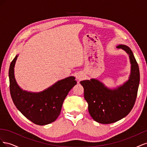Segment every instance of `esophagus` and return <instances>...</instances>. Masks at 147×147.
Here are the masks:
<instances>
[{
  "instance_id": "1",
  "label": "esophagus",
  "mask_w": 147,
  "mask_h": 147,
  "mask_svg": "<svg viewBox=\"0 0 147 147\" xmlns=\"http://www.w3.org/2000/svg\"><path fill=\"white\" fill-rule=\"evenodd\" d=\"M83 75H82V74H78L77 75V78L78 80H80L83 79Z\"/></svg>"
}]
</instances>
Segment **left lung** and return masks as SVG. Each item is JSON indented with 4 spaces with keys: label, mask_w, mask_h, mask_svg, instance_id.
<instances>
[{
    "label": "left lung",
    "mask_w": 147,
    "mask_h": 147,
    "mask_svg": "<svg viewBox=\"0 0 147 147\" xmlns=\"http://www.w3.org/2000/svg\"><path fill=\"white\" fill-rule=\"evenodd\" d=\"M117 48L129 55L131 74L127 82L112 90L96 79L80 82L89 113L94 121L102 124L113 123L127 116L134 107L137 96L140 82L139 65L129 48L124 45Z\"/></svg>",
    "instance_id": "obj_1"
}]
</instances>
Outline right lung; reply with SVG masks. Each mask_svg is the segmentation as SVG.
Wrapping results in <instances>:
<instances>
[{"mask_svg": "<svg viewBox=\"0 0 147 147\" xmlns=\"http://www.w3.org/2000/svg\"><path fill=\"white\" fill-rule=\"evenodd\" d=\"M18 56L10 65V91L16 107L30 121L38 125L50 124L58 117L63 102L77 82L74 77L62 80L38 93L24 91L18 85L14 76V66Z\"/></svg>", "mask_w": 147, "mask_h": 147, "instance_id": "obj_1", "label": "right lung"}]
</instances>
